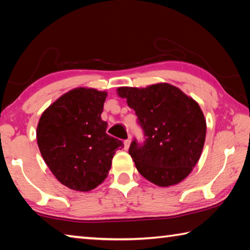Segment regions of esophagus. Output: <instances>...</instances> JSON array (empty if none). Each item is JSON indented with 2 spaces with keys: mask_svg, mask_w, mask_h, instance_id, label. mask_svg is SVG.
<instances>
[{
  "mask_svg": "<svg viewBox=\"0 0 250 250\" xmlns=\"http://www.w3.org/2000/svg\"><path fill=\"white\" fill-rule=\"evenodd\" d=\"M130 143H131V140H130V139H126V140H125V150H128V149H129Z\"/></svg>",
  "mask_w": 250,
  "mask_h": 250,
  "instance_id": "obj_1",
  "label": "esophagus"
}]
</instances>
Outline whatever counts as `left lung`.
<instances>
[{
  "label": "left lung",
  "instance_id": "left-lung-1",
  "mask_svg": "<svg viewBox=\"0 0 250 250\" xmlns=\"http://www.w3.org/2000/svg\"><path fill=\"white\" fill-rule=\"evenodd\" d=\"M117 91L135 111L146 137L143 143L134 139L129 149L139 173L162 188L180 183L192 172L204 146L206 120L200 105L167 83Z\"/></svg>",
  "mask_w": 250,
  "mask_h": 250
}]
</instances>
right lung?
Listing matches in <instances>:
<instances>
[{
  "mask_svg": "<svg viewBox=\"0 0 250 250\" xmlns=\"http://www.w3.org/2000/svg\"><path fill=\"white\" fill-rule=\"evenodd\" d=\"M107 92L75 88L42 115L36 139L41 154L62 185L88 192L103 183L122 141L105 133L101 119Z\"/></svg>",
  "mask_w": 250,
  "mask_h": 250,
  "instance_id": "1",
  "label": "right lung"
}]
</instances>
